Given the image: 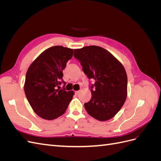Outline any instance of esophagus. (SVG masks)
<instances>
[{"instance_id": "esophagus-1", "label": "esophagus", "mask_w": 161, "mask_h": 161, "mask_svg": "<svg viewBox=\"0 0 161 161\" xmlns=\"http://www.w3.org/2000/svg\"><path fill=\"white\" fill-rule=\"evenodd\" d=\"M75 95H79V91H75Z\"/></svg>"}]
</instances>
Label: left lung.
<instances>
[{
	"label": "left lung",
	"instance_id": "obj_1",
	"mask_svg": "<svg viewBox=\"0 0 161 161\" xmlns=\"http://www.w3.org/2000/svg\"><path fill=\"white\" fill-rule=\"evenodd\" d=\"M74 57L80 62L86 76L95 80L90 85L91 99L84 104L87 113L97 120L110 119L120 110L127 96L124 67L110 52L97 46L75 49Z\"/></svg>",
	"mask_w": 161,
	"mask_h": 161
}]
</instances>
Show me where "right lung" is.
<instances>
[{
  "label": "right lung",
  "mask_w": 161,
  "mask_h": 161,
  "mask_svg": "<svg viewBox=\"0 0 161 161\" xmlns=\"http://www.w3.org/2000/svg\"><path fill=\"white\" fill-rule=\"evenodd\" d=\"M73 50L56 46L43 52L29 67L24 91L35 113L42 118L54 119L65 113L74 91L65 90L63 70ZM64 83L60 89L59 85Z\"/></svg>",
  "instance_id": "right-lung-1"
}]
</instances>
